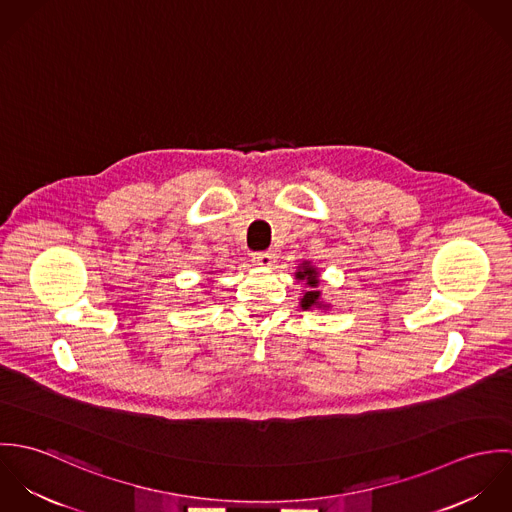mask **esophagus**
<instances>
[{
	"label": "esophagus",
	"mask_w": 512,
	"mask_h": 512,
	"mask_svg": "<svg viewBox=\"0 0 512 512\" xmlns=\"http://www.w3.org/2000/svg\"><path fill=\"white\" fill-rule=\"evenodd\" d=\"M252 260L262 266V268H270L274 264V254L272 252H258L252 256Z\"/></svg>",
	"instance_id": "esophagus-1"
}]
</instances>
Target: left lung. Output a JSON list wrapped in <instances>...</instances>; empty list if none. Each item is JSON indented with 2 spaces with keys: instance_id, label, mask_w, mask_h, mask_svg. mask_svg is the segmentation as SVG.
Returning <instances> with one entry per match:
<instances>
[{
  "instance_id": "obj_1",
  "label": "left lung",
  "mask_w": 512,
  "mask_h": 512,
  "mask_svg": "<svg viewBox=\"0 0 512 512\" xmlns=\"http://www.w3.org/2000/svg\"><path fill=\"white\" fill-rule=\"evenodd\" d=\"M295 280L297 282H303V293L299 297V307L303 311H309V309H325L329 311L331 303H325L321 299V292H319V270L311 264V262H301L297 266V272H295Z\"/></svg>"
}]
</instances>
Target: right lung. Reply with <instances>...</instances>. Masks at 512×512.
<instances>
[{
    "instance_id": "1",
    "label": "right lung",
    "mask_w": 512,
    "mask_h": 512,
    "mask_svg": "<svg viewBox=\"0 0 512 512\" xmlns=\"http://www.w3.org/2000/svg\"><path fill=\"white\" fill-rule=\"evenodd\" d=\"M213 284H215V282H213V280H209V282H207V286H213Z\"/></svg>"
}]
</instances>
